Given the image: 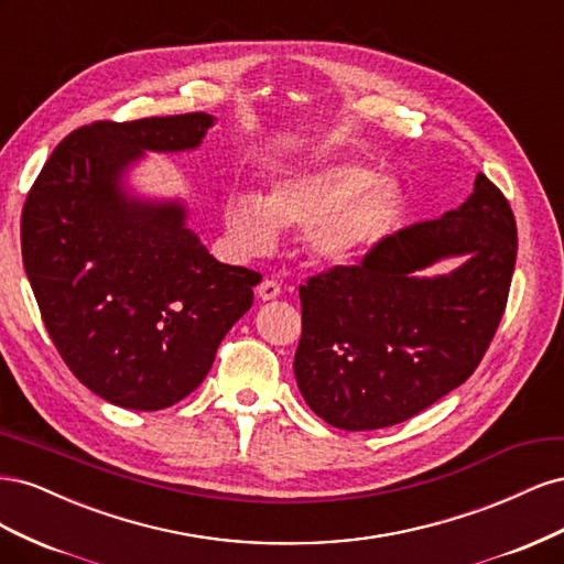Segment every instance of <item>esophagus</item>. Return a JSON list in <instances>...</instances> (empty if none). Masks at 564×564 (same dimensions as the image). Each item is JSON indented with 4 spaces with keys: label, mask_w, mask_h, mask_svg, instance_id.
<instances>
[{
    "label": "esophagus",
    "mask_w": 564,
    "mask_h": 564,
    "mask_svg": "<svg viewBox=\"0 0 564 564\" xmlns=\"http://www.w3.org/2000/svg\"><path fill=\"white\" fill-rule=\"evenodd\" d=\"M280 284L275 280H263L259 286H256V294H259L261 301H275L280 296Z\"/></svg>",
    "instance_id": "1"
}]
</instances>
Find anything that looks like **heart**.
<instances>
[{
  "label": "heart",
  "mask_w": 564,
  "mask_h": 564,
  "mask_svg": "<svg viewBox=\"0 0 564 564\" xmlns=\"http://www.w3.org/2000/svg\"><path fill=\"white\" fill-rule=\"evenodd\" d=\"M402 193L390 178L357 162H324L294 169L270 183L263 197L237 193L226 204V230L245 256L275 249L280 228L308 230V247L322 261L355 259L398 226Z\"/></svg>",
  "instance_id": "obj_1"
}]
</instances>
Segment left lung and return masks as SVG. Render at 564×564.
I'll return each instance as SVG.
<instances>
[{"mask_svg": "<svg viewBox=\"0 0 564 564\" xmlns=\"http://www.w3.org/2000/svg\"><path fill=\"white\" fill-rule=\"evenodd\" d=\"M510 204L485 174L458 209L373 245L360 265L305 282L294 373L303 400L340 431L416 416L480 365L516 270ZM460 258L442 276L421 269Z\"/></svg>", "mask_w": 564, "mask_h": 564, "instance_id": "1", "label": "left lung"}]
</instances>
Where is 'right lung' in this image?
I'll list each match as a JSON object with an SVG mask.
<instances>
[{"label": "right lung", "mask_w": 564, "mask_h": 564, "mask_svg": "<svg viewBox=\"0 0 564 564\" xmlns=\"http://www.w3.org/2000/svg\"><path fill=\"white\" fill-rule=\"evenodd\" d=\"M214 122L191 112L82 127L25 199L23 265L46 332L110 404L155 412L191 395L261 282L214 259L183 199L139 197L124 181L145 152L199 148Z\"/></svg>", "instance_id": "add662e5"}]
</instances>
